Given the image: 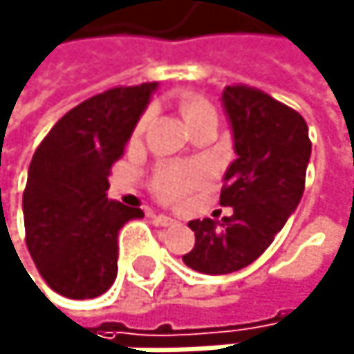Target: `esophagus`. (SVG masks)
I'll list each match as a JSON object with an SVG mask.
<instances>
[{
	"mask_svg": "<svg viewBox=\"0 0 354 354\" xmlns=\"http://www.w3.org/2000/svg\"><path fill=\"white\" fill-rule=\"evenodd\" d=\"M155 218V224H159V226H174L176 222V218H171V216H167V214H157V216H153Z\"/></svg>",
	"mask_w": 354,
	"mask_h": 354,
	"instance_id": "esophagus-1",
	"label": "esophagus"
}]
</instances>
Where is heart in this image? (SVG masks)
I'll list each match as a JSON object with an SVG mask.
<instances>
[{
  "mask_svg": "<svg viewBox=\"0 0 354 354\" xmlns=\"http://www.w3.org/2000/svg\"><path fill=\"white\" fill-rule=\"evenodd\" d=\"M183 115L187 119L189 125L207 119V117H216L214 106L203 100V98H191L183 104ZM149 117H142L138 123V132L145 130ZM207 178V169L199 167V165H167L163 169H159L157 178H155V193L165 199V201H174L183 195H187L189 191H193L195 187H199L203 180Z\"/></svg>",
  "mask_w": 354,
  "mask_h": 354,
  "instance_id": "heart-1",
  "label": "heart"
}]
</instances>
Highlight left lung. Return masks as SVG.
Segmentation results:
<instances>
[{
	"label": "left lung",
	"mask_w": 354,
	"mask_h": 354,
	"mask_svg": "<svg viewBox=\"0 0 354 354\" xmlns=\"http://www.w3.org/2000/svg\"><path fill=\"white\" fill-rule=\"evenodd\" d=\"M220 100L237 155L220 205L233 214L189 222L195 248L183 262L203 274L235 272L264 254L302 199L310 159L308 125L294 109L245 86H226Z\"/></svg>",
	"instance_id": "left-lung-1"
}]
</instances>
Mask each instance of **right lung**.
Segmentation results:
<instances>
[{"instance_id": "right-lung-1", "label": "right lung", "mask_w": 354, "mask_h": 354, "mask_svg": "<svg viewBox=\"0 0 354 354\" xmlns=\"http://www.w3.org/2000/svg\"><path fill=\"white\" fill-rule=\"evenodd\" d=\"M157 88L92 96L54 125L31 159L22 195L27 248L48 286L66 298H96L113 286L119 229L145 216L109 201L106 176Z\"/></svg>"}]
</instances>
